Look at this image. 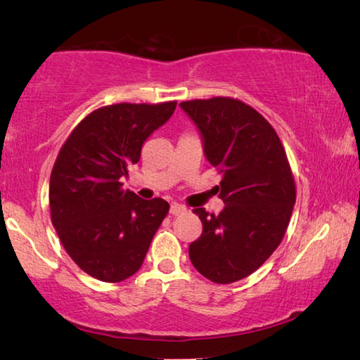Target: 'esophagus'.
<instances>
[{"label":"esophagus","instance_id":"obj_1","mask_svg":"<svg viewBox=\"0 0 360 360\" xmlns=\"http://www.w3.org/2000/svg\"><path fill=\"white\" fill-rule=\"evenodd\" d=\"M187 211L186 206H182L179 203H173L172 206H169V212H172L173 216H179V214H184V212Z\"/></svg>","mask_w":360,"mask_h":360}]
</instances>
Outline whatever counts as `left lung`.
Here are the masks:
<instances>
[{"label":"left lung","mask_w":360,"mask_h":360,"mask_svg":"<svg viewBox=\"0 0 360 360\" xmlns=\"http://www.w3.org/2000/svg\"><path fill=\"white\" fill-rule=\"evenodd\" d=\"M202 133L205 155L222 174L221 214L195 208L202 236L188 246L192 265L217 284L246 278L283 241L297 188L278 133L264 115L230 96L182 101Z\"/></svg>","instance_id":"8db88e82"}]
</instances>
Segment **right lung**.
<instances>
[{
    "mask_svg": "<svg viewBox=\"0 0 360 360\" xmlns=\"http://www.w3.org/2000/svg\"><path fill=\"white\" fill-rule=\"evenodd\" d=\"M176 101L117 103L95 109L66 138L49 184L51 219L65 251L95 279L120 283L141 268L169 205L122 188L146 139Z\"/></svg>",
    "mask_w": 360,
    "mask_h": 360,
    "instance_id": "obj_1",
    "label": "right lung"
}]
</instances>
